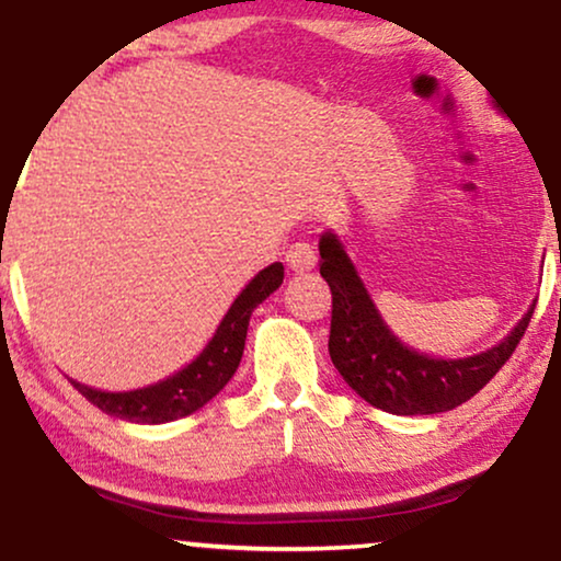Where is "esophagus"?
<instances>
[{
	"instance_id": "obj_1",
	"label": "esophagus",
	"mask_w": 561,
	"mask_h": 561,
	"mask_svg": "<svg viewBox=\"0 0 561 561\" xmlns=\"http://www.w3.org/2000/svg\"><path fill=\"white\" fill-rule=\"evenodd\" d=\"M285 263L293 274H308L317 266V253L308 242H295L285 253Z\"/></svg>"
}]
</instances>
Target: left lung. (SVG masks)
I'll list each match as a JSON object with an SVG mask.
<instances>
[{
	"label": "left lung",
	"instance_id": "obj_1",
	"mask_svg": "<svg viewBox=\"0 0 561 561\" xmlns=\"http://www.w3.org/2000/svg\"><path fill=\"white\" fill-rule=\"evenodd\" d=\"M319 272L332 289L330 356L334 369L366 403L398 416L443 414L469 401L508 362L536 308L533 302L514 330L493 347L465 358H440L405 345L390 330L334 229L319 237Z\"/></svg>",
	"mask_w": 561,
	"mask_h": 561
}]
</instances>
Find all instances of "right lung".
<instances>
[{"instance_id": "obj_1", "label": "right lung", "mask_w": 561, "mask_h": 561, "mask_svg": "<svg viewBox=\"0 0 561 561\" xmlns=\"http://www.w3.org/2000/svg\"><path fill=\"white\" fill-rule=\"evenodd\" d=\"M285 279V266L272 263L263 272L240 289L229 311L218 321L214 337L205 343L203 351L182 366L173 375L158 379V382L145 385L137 390H100L92 385H83L70 377L73 388L115 420H126L134 424H165L182 416L195 414L205 403L227 388L234 377L237 366L242 362L244 337H248V324L255 308L261 306L268 295L276 293Z\"/></svg>"}]
</instances>
